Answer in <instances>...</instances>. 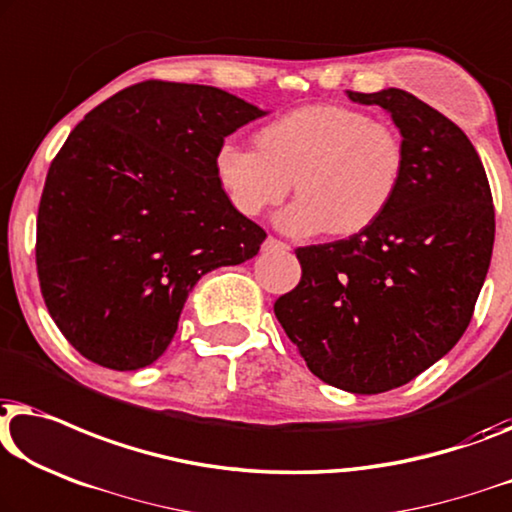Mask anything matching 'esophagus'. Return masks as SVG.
Here are the masks:
<instances>
[{
  "mask_svg": "<svg viewBox=\"0 0 512 512\" xmlns=\"http://www.w3.org/2000/svg\"><path fill=\"white\" fill-rule=\"evenodd\" d=\"M291 247H288L286 242H281V240H277V238H268L263 242V251L265 254H274V251H288Z\"/></svg>",
  "mask_w": 512,
  "mask_h": 512,
  "instance_id": "esophagus-1",
  "label": "esophagus"
}]
</instances>
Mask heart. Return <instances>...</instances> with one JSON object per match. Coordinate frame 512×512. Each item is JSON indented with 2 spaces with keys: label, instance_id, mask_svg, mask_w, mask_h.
I'll list each match as a JSON object with an SVG mask.
<instances>
[{
  "label": "heart",
  "instance_id": "obj_1",
  "mask_svg": "<svg viewBox=\"0 0 512 512\" xmlns=\"http://www.w3.org/2000/svg\"><path fill=\"white\" fill-rule=\"evenodd\" d=\"M255 145L224 140L214 175L244 217H258L291 194L277 214L293 238L332 231L365 233L395 203L406 170L402 138L362 110L316 103L277 117L258 131Z\"/></svg>",
  "mask_w": 512,
  "mask_h": 512
}]
</instances>
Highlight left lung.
<instances>
[{
	"mask_svg": "<svg viewBox=\"0 0 512 512\" xmlns=\"http://www.w3.org/2000/svg\"><path fill=\"white\" fill-rule=\"evenodd\" d=\"M390 113L406 170L388 212L348 240L300 247L302 279L274 302L311 374L355 395L416 379L473 316L494 247V205L466 133L416 96L346 92Z\"/></svg>",
	"mask_w": 512,
	"mask_h": 512,
	"instance_id": "1",
	"label": "left lung"
}]
</instances>
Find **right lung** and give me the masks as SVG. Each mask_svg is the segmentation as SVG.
Returning a JSON list of instances; mask_svg holds the SVG:
<instances>
[{
	"label": "right lung",
	"instance_id": "obj_1",
	"mask_svg": "<svg viewBox=\"0 0 512 512\" xmlns=\"http://www.w3.org/2000/svg\"><path fill=\"white\" fill-rule=\"evenodd\" d=\"M268 115L210 85L145 80L69 133L36 219L46 307L96 365H152L203 274L254 258L265 231L214 175L226 136Z\"/></svg>",
	"mask_w": 512,
	"mask_h": 512
}]
</instances>
